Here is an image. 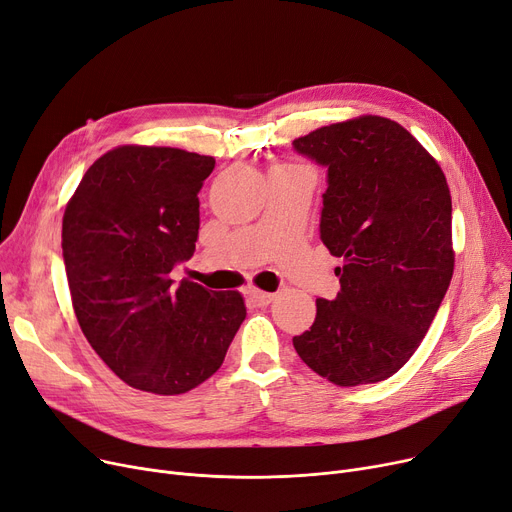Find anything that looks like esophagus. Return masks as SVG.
<instances>
[{
  "mask_svg": "<svg viewBox=\"0 0 512 512\" xmlns=\"http://www.w3.org/2000/svg\"><path fill=\"white\" fill-rule=\"evenodd\" d=\"M247 297L255 303V305H259V307H263V305H270L272 301H274V297L276 295H272V293H263V291H257V288H249L247 291Z\"/></svg>",
  "mask_w": 512,
  "mask_h": 512,
  "instance_id": "1",
  "label": "esophagus"
}]
</instances>
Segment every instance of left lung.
Wrapping results in <instances>:
<instances>
[{
    "label": "left lung",
    "mask_w": 512,
    "mask_h": 512,
    "mask_svg": "<svg viewBox=\"0 0 512 512\" xmlns=\"http://www.w3.org/2000/svg\"><path fill=\"white\" fill-rule=\"evenodd\" d=\"M293 148L326 169L320 238L345 259L341 291L316 299V320L293 345L335 385L385 381L425 339L452 280L446 175L385 117L320 127Z\"/></svg>",
    "instance_id": "left-lung-1"
}]
</instances>
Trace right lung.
Here are the masks:
<instances>
[{
	"instance_id": "right-lung-1",
	"label": "right lung",
	"mask_w": 512,
	"mask_h": 512,
	"mask_svg": "<svg viewBox=\"0 0 512 512\" xmlns=\"http://www.w3.org/2000/svg\"><path fill=\"white\" fill-rule=\"evenodd\" d=\"M213 157L119 146L85 171L62 217L73 307L94 351L129 387L177 395L224 364L247 307L240 293L171 280L194 255L198 192Z\"/></svg>"
}]
</instances>
